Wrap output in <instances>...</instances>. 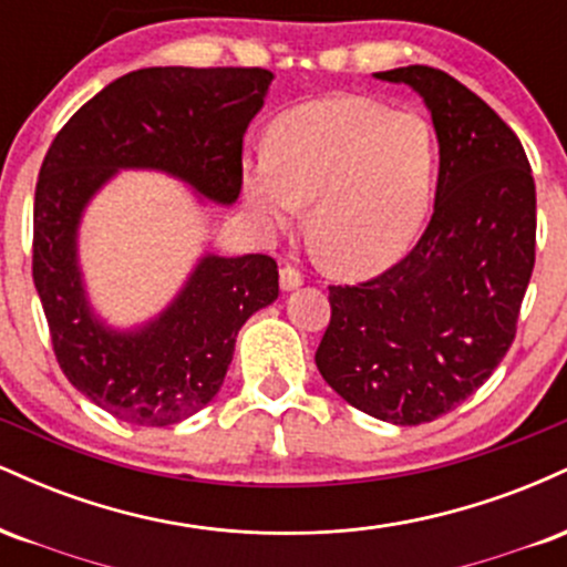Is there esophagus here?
I'll use <instances>...</instances> for the list:
<instances>
[{"label": "esophagus", "mask_w": 567, "mask_h": 567, "mask_svg": "<svg viewBox=\"0 0 567 567\" xmlns=\"http://www.w3.org/2000/svg\"><path fill=\"white\" fill-rule=\"evenodd\" d=\"M301 285H303L301 271L292 269V266H282V269H279V288H282L285 292L301 288Z\"/></svg>", "instance_id": "1"}]
</instances>
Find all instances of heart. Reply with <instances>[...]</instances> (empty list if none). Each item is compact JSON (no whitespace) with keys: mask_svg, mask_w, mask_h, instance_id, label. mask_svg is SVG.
Instances as JSON below:
<instances>
[{"mask_svg":"<svg viewBox=\"0 0 567 567\" xmlns=\"http://www.w3.org/2000/svg\"><path fill=\"white\" fill-rule=\"evenodd\" d=\"M440 173L432 122L360 95L298 103L264 130L243 165V199L264 229L309 203V234L330 269L362 279L394 266L424 229Z\"/></svg>","mask_w":567,"mask_h":567,"instance_id":"obj_1","label":"heart"}]
</instances>
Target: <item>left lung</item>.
<instances>
[{
  "label": "left lung",
  "mask_w": 567,
  "mask_h": 567,
  "mask_svg": "<svg viewBox=\"0 0 567 567\" xmlns=\"http://www.w3.org/2000/svg\"><path fill=\"white\" fill-rule=\"evenodd\" d=\"M424 97L440 143L434 216L381 277L330 288L317 368L351 408L396 426L440 419L504 360L536 261V184L512 127L432 66L373 74Z\"/></svg>",
  "instance_id": "obj_1"
}]
</instances>
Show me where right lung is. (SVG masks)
Returning <instances> with one entry per match:
<instances>
[{"instance_id":"1","label":"right lung","mask_w":567,"mask_h":567,"mask_svg":"<svg viewBox=\"0 0 567 567\" xmlns=\"http://www.w3.org/2000/svg\"><path fill=\"white\" fill-rule=\"evenodd\" d=\"M275 74L266 69L154 66L103 87L63 125L34 197V285L71 386L135 426H171L218 394L239 328L279 296L275 258L202 252L157 317L112 328L80 266L87 205L120 171H157L199 202L239 197L243 138Z\"/></svg>"}]
</instances>
